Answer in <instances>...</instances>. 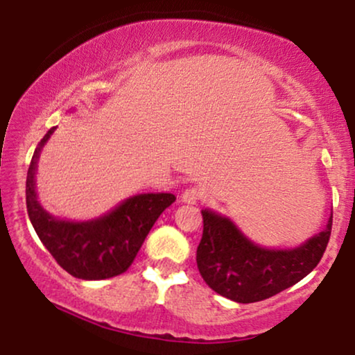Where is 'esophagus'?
<instances>
[{
  "mask_svg": "<svg viewBox=\"0 0 355 355\" xmlns=\"http://www.w3.org/2000/svg\"><path fill=\"white\" fill-rule=\"evenodd\" d=\"M200 197H202L200 189H198V187H187L186 191L182 192L181 200L184 203H191V205H193V203H197L198 200H200Z\"/></svg>",
  "mask_w": 355,
  "mask_h": 355,
  "instance_id": "esophagus-1",
  "label": "esophagus"
}]
</instances>
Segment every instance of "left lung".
Listing matches in <instances>:
<instances>
[{"instance_id": "1", "label": "left lung", "mask_w": 355, "mask_h": 355, "mask_svg": "<svg viewBox=\"0 0 355 355\" xmlns=\"http://www.w3.org/2000/svg\"><path fill=\"white\" fill-rule=\"evenodd\" d=\"M203 234L197 247L202 278L223 297L239 304L259 302L304 279L327 250L333 215L327 227L295 249H265L242 234L230 218L202 210Z\"/></svg>"}]
</instances>
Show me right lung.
Here are the masks:
<instances>
[{
  "label": "right lung",
  "mask_w": 355,
  "mask_h": 355,
  "mask_svg": "<svg viewBox=\"0 0 355 355\" xmlns=\"http://www.w3.org/2000/svg\"><path fill=\"white\" fill-rule=\"evenodd\" d=\"M51 128L33 152L27 171L26 202L31 223L43 245L67 273L79 279L96 281L124 273L132 265L145 237L158 216L176 200L173 193H140L114 210L90 221L58 220L37 200L35 171Z\"/></svg>",
  "instance_id": "add662e5"
}]
</instances>
